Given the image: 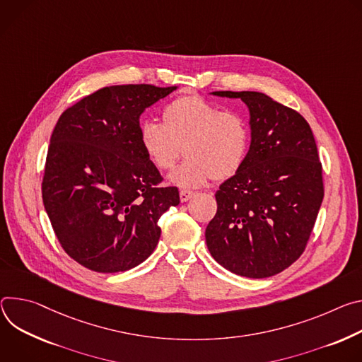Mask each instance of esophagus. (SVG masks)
<instances>
[{"label":"esophagus","instance_id":"obj_1","mask_svg":"<svg viewBox=\"0 0 362 362\" xmlns=\"http://www.w3.org/2000/svg\"><path fill=\"white\" fill-rule=\"evenodd\" d=\"M194 197V192L192 191H189V189H181L180 191V199H181V203H187L189 198H192Z\"/></svg>","mask_w":362,"mask_h":362}]
</instances>
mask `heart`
I'll return each instance as SVG.
<instances>
[{
	"instance_id": "b5f03b06",
	"label": "heart",
	"mask_w": 362,
	"mask_h": 362,
	"mask_svg": "<svg viewBox=\"0 0 362 362\" xmlns=\"http://www.w3.org/2000/svg\"><path fill=\"white\" fill-rule=\"evenodd\" d=\"M139 145L158 171H171L184 148L185 163L170 175V181L181 188H198L211 178L223 181L242 170L250 131L242 115L189 95L164 107L163 125L144 122Z\"/></svg>"
}]
</instances>
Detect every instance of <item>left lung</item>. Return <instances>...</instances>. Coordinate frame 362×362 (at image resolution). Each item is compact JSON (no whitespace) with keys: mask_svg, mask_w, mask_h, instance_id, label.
I'll return each mask as SVG.
<instances>
[{"mask_svg":"<svg viewBox=\"0 0 362 362\" xmlns=\"http://www.w3.org/2000/svg\"><path fill=\"white\" fill-rule=\"evenodd\" d=\"M249 109L245 164L216 192L206 243L217 263L246 277L277 274L303 253L324 199L322 165L309 124L260 92H213Z\"/></svg>","mask_w":362,"mask_h":362,"instance_id":"8db88e82","label":"left lung"}]
</instances>
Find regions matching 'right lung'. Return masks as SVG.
Returning <instances> with one entry per match:
<instances>
[{
	"mask_svg": "<svg viewBox=\"0 0 362 362\" xmlns=\"http://www.w3.org/2000/svg\"><path fill=\"white\" fill-rule=\"evenodd\" d=\"M175 89L103 88L57 120L43 203L64 252L93 272H125L146 260L160 214L180 204L177 187H158L163 178L139 145V116Z\"/></svg>",
	"mask_w": 362,
	"mask_h": 362,
	"instance_id": "1",
	"label": "right lung"
}]
</instances>
